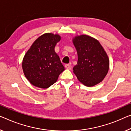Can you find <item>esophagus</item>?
<instances>
[{
  "instance_id": "obj_1",
  "label": "esophagus",
  "mask_w": 131,
  "mask_h": 131,
  "mask_svg": "<svg viewBox=\"0 0 131 131\" xmlns=\"http://www.w3.org/2000/svg\"><path fill=\"white\" fill-rule=\"evenodd\" d=\"M65 68H67V69H68V70H71L72 68V67L70 64H66Z\"/></svg>"
}]
</instances>
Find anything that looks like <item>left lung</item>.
Wrapping results in <instances>:
<instances>
[{
	"label": "left lung",
	"instance_id": "obj_1",
	"mask_svg": "<svg viewBox=\"0 0 131 131\" xmlns=\"http://www.w3.org/2000/svg\"><path fill=\"white\" fill-rule=\"evenodd\" d=\"M73 43L78 54L73 72L78 80L87 86L100 83L109 70V59L103 47L98 40L86 35L75 37Z\"/></svg>",
	"mask_w": 131,
	"mask_h": 131
}]
</instances>
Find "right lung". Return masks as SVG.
<instances>
[{"label":"right lung","mask_w":131,"mask_h":131,"mask_svg":"<svg viewBox=\"0 0 131 131\" xmlns=\"http://www.w3.org/2000/svg\"><path fill=\"white\" fill-rule=\"evenodd\" d=\"M61 38L46 33L33 43L25 54L22 67L25 77L33 85L47 88L57 81L64 67L54 48Z\"/></svg>","instance_id":"add662e5"}]
</instances>
